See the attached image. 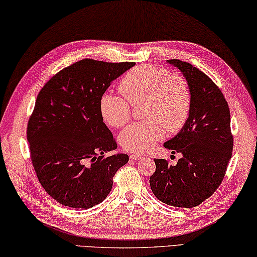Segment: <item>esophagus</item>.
Segmentation results:
<instances>
[{"mask_svg": "<svg viewBox=\"0 0 257 257\" xmlns=\"http://www.w3.org/2000/svg\"><path fill=\"white\" fill-rule=\"evenodd\" d=\"M130 158H131L132 160H140V159H142V156L139 155V154H133V155L130 156Z\"/></svg>", "mask_w": 257, "mask_h": 257, "instance_id": "esophagus-1", "label": "esophagus"}]
</instances>
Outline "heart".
I'll use <instances>...</instances> for the list:
<instances>
[{
    "instance_id": "b5f03b06",
    "label": "heart",
    "mask_w": 257,
    "mask_h": 257,
    "mask_svg": "<svg viewBox=\"0 0 257 257\" xmlns=\"http://www.w3.org/2000/svg\"><path fill=\"white\" fill-rule=\"evenodd\" d=\"M121 94L105 92L99 101L103 120L114 127L128 123L132 105L145 100L147 119L127 126L119 136L124 150L142 154L164 138L166 131L177 133L191 112L192 94L186 79L165 67L147 64L128 71L119 82Z\"/></svg>"
}]
</instances>
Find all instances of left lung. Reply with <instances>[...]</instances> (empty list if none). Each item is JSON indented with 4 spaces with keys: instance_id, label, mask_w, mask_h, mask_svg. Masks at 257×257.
Listing matches in <instances>:
<instances>
[{
    "instance_id": "left-lung-1",
    "label": "left lung",
    "mask_w": 257,
    "mask_h": 257,
    "mask_svg": "<svg viewBox=\"0 0 257 257\" xmlns=\"http://www.w3.org/2000/svg\"><path fill=\"white\" fill-rule=\"evenodd\" d=\"M182 72L192 94L191 112L176 137L165 143L182 158L172 166L155 159L150 186L157 199L177 208H194L213 194L223 181L232 155L230 110L221 90L187 62L168 60Z\"/></svg>"
}]
</instances>
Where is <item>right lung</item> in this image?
Returning a JSON list of instances; mask_svg holds the SVG:
<instances>
[{"mask_svg":"<svg viewBox=\"0 0 257 257\" xmlns=\"http://www.w3.org/2000/svg\"><path fill=\"white\" fill-rule=\"evenodd\" d=\"M136 64L84 58L49 79L27 126L30 158L39 183L58 203L89 209L106 199L127 155L103 123L99 101L115 79Z\"/></svg>","mask_w":257,"mask_h":257,"instance_id":"add662e5","label":"right lung"}]
</instances>
